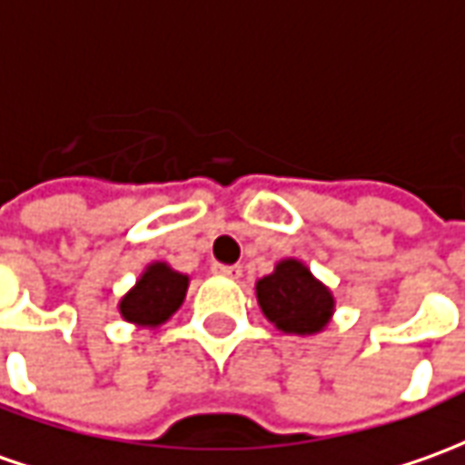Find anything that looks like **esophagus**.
<instances>
[{"mask_svg":"<svg viewBox=\"0 0 465 465\" xmlns=\"http://www.w3.org/2000/svg\"><path fill=\"white\" fill-rule=\"evenodd\" d=\"M211 270H213V274L229 277V280H239L242 277V267L239 264H213Z\"/></svg>","mask_w":465,"mask_h":465,"instance_id":"34e87169","label":"esophagus"}]
</instances>
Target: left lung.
Segmentation results:
<instances>
[{"label": "left lung", "mask_w": 465, "mask_h": 465, "mask_svg": "<svg viewBox=\"0 0 465 465\" xmlns=\"http://www.w3.org/2000/svg\"><path fill=\"white\" fill-rule=\"evenodd\" d=\"M254 290L264 318L282 333L315 336L336 311L333 292L300 259H280L274 272L257 280Z\"/></svg>", "instance_id": "8db88e82"}]
</instances>
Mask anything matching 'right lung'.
Returning <instances> with one entry per match:
<instances>
[{
	"label": "right lung",
	"mask_w": 465,
	"mask_h": 465,
	"mask_svg": "<svg viewBox=\"0 0 465 465\" xmlns=\"http://www.w3.org/2000/svg\"><path fill=\"white\" fill-rule=\"evenodd\" d=\"M188 274L173 270L167 262H150L134 287L119 300V312L126 323L157 328L170 321L185 300Z\"/></svg>",
	"instance_id": "add662e5"
}]
</instances>
